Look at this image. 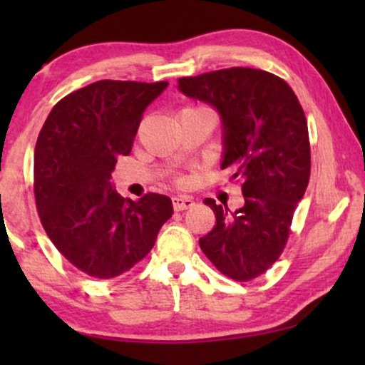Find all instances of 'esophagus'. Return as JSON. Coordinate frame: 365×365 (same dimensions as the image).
I'll use <instances>...</instances> for the list:
<instances>
[{
    "label": "esophagus",
    "instance_id": "esophagus-1",
    "mask_svg": "<svg viewBox=\"0 0 365 365\" xmlns=\"http://www.w3.org/2000/svg\"><path fill=\"white\" fill-rule=\"evenodd\" d=\"M194 206L192 197L189 196H176L173 197V207L174 211H184V209H189Z\"/></svg>",
    "mask_w": 365,
    "mask_h": 365
}]
</instances>
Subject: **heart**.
Listing matches in <instances>:
<instances>
[{
  "instance_id": "heart-1",
  "label": "heart",
  "mask_w": 365,
  "mask_h": 365,
  "mask_svg": "<svg viewBox=\"0 0 365 365\" xmlns=\"http://www.w3.org/2000/svg\"><path fill=\"white\" fill-rule=\"evenodd\" d=\"M173 181H174V184H176V186H184V184L187 182V179L184 178L182 174H178V176H174Z\"/></svg>"
}]
</instances>
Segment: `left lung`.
Returning a JSON list of instances; mask_svg holds the SVG:
<instances>
[{"label": "left lung", "instance_id": "8db88e82", "mask_svg": "<svg viewBox=\"0 0 365 365\" xmlns=\"http://www.w3.org/2000/svg\"><path fill=\"white\" fill-rule=\"evenodd\" d=\"M189 98L212 104L222 118L221 168L241 182L244 206L234 212L206 199L212 231L199 246L219 272L252 281L281 257L297 202L311 178L307 119L292 88L276 74L227 68L179 78Z\"/></svg>", "mask_w": 365, "mask_h": 365}]
</instances>
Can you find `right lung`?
Here are the masks:
<instances>
[{
    "instance_id": "right-lung-1",
    "label": "right lung",
    "mask_w": 365,
    "mask_h": 365,
    "mask_svg": "<svg viewBox=\"0 0 365 365\" xmlns=\"http://www.w3.org/2000/svg\"><path fill=\"white\" fill-rule=\"evenodd\" d=\"M168 81L103 79L54 104L34 148V199L54 247L79 271L113 279L151 251L173 216L164 194L124 199L109 178L131 153L146 108Z\"/></svg>"
}]
</instances>
